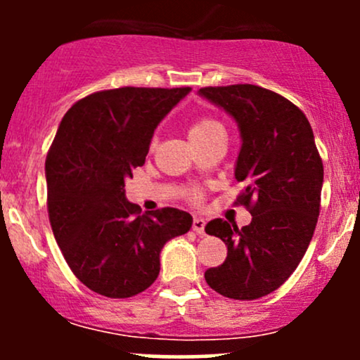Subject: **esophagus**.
<instances>
[{"mask_svg":"<svg viewBox=\"0 0 360 360\" xmlns=\"http://www.w3.org/2000/svg\"><path fill=\"white\" fill-rule=\"evenodd\" d=\"M205 226H206V221L203 220L201 217H194L193 220V230L196 232L198 235H205Z\"/></svg>","mask_w":360,"mask_h":360,"instance_id":"obj_1","label":"esophagus"}]
</instances>
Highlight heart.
<instances>
[{"instance_id":"1","label":"heart","mask_w":360,"mask_h":360,"mask_svg":"<svg viewBox=\"0 0 360 360\" xmlns=\"http://www.w3.org/2000/svg\"><path fill=\"white\" fill-rule=\"evenodd\" d=\"M218 131H223V127L220 122H217V120L208 118V117H201V118L194 120V122L191 123L188 134H189V139H191V142L198 143V142H201V140L208 139L210 135L218 134ZM189 196H191L193 200H196L198 193L193 189V191H189Z\"/></svg>"}]
</instances>
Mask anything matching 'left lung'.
I'll return each instance as SVG.
<instances>
[{"mask_svg": "<svg viewBox=\"0 0 360 360\" xmlns=\"http://www.w3.org/2000/svg\"><path fill=\"white\" fill-rule=\"evenodd\" d=\"M200 96L237 122L242 146L235 179L237 203L252 221L238 229L221 218L205 226L225 242L226 259L205 272L208 286L232 300L276 291L303 259L320 214L323 162L311 125L298 106L254 84L201 88Z\"/></svg>", "mask_w": 360, "mask_h": 360, "instance_id": "left-lung-1", "label": "left lung"}]
</instances>
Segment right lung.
Masks as SVG:
<instances>
[{
	"label": "right lung",
	"mask_w": 360,
	"mask_h": 360,
	"mask_svg": "<svg viewBox=\"0 0 360 360\" xmlns=\"http://www.w3.org/2000/svg\"><path fill=\"white\" fill-rule=\"evenodd\" d=\"M191 88H118L74 103L45 160L53 237L71 271L106 298L146 291L160 271V250L189 232L177 208L140 214L125 179L146 164L154 130Z\"/></svg>",
	"instance_id": "right-lung-1"
}]
</instances>
